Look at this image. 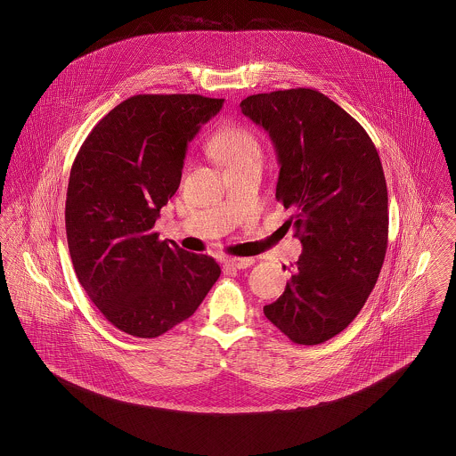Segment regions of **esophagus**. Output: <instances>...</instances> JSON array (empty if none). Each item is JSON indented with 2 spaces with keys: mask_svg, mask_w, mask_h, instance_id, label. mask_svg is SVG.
Wrapping results in <instances>:
<instances>
[{
  "mask_svg": "<svg viewBox=\"0 0 456 456\" xmlns=\"http://www.w3.org/2000/svg\"><path fill=\"white\" fill-rule=\"evenodd\" d=\"M253 263H255V258H229V260H225L227 266H232L238 270H244V268L251 266Z\"/></svg>",
  "mask_w": 456,
  "mask_h": 456,
  "instance_id": "34e87169",
  "label": "esophagus"
}]
</instances>
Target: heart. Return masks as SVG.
<instances>
[{"mask_svg":"<svg viewBox=\"0 0 456 456\" xmlns=\"http://www.w3.org/2000/svg\"><path fill=\"white\" fill-rule=\"evenodd\" d=\"M208 152L229 171L260 164L263 149L256 133L244 125H224L208 142Z\"/></svg>","mask_w":456,"mask_h":456,"instance_id":"b5f03b06","label":"heart"}]
</instances>
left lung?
<instances>
[{"mask_svg": "<svg viewBox=\"0 0 456 456\" xmlns=\"http://www.w3.org/2000/svg\"><path fill=\"white\" fill-rule=\"evenodd\" d=\"M240 110L275 145V198L296 210L287 222L303 242L292 279L263 313L294 344H323L359 314L385 261L388 191L379 155L366 130L314 88L249 95Z\"/></svg>", "mask_w": 456, "mask_h": 456, "instance_id": "1", "label": "left lung"}]
</instances>
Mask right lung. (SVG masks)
<instances>
[{
    "instance_id": "1",
    "label": "right lung",
    "mask_w": 456,
    "mask_h": 456,
    "mask_svg": "<svg viewBox=\"0 0 456 456\" xmlns=\"http://www.w3.org/2000/svg\"><path fill=\"white\" fill-rule=\"evenodd\" d=\"M224 99L140 94L88 133L69 171L66 239L78 282L110 325L155 338L188 320L220 277L217 261L153 232L181 183L188 142Z\"/></svg>"
}]
</instances>
